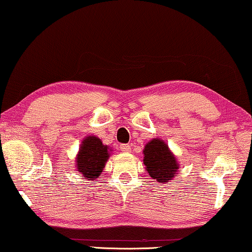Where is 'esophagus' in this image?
I'll list each match as a JSON object with an SVG mask.
<instances>
[{"label":"esophagus","mask_w":252,"mask_h":252,"mask_svg":"<svg viewBox=\"0 0 252 252\" xmlns=\"http://www.w3.org/2000/svg\"><path fill=\"white\" fill-rule=\"evenodd\" d=\"M120 149H122L123 153H125V154L130 153V146H129V144H122Z\"/></svg>","instance_id":"34e87169"}]
</instances>
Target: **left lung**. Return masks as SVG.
<instances>
[{
  "label": "left lung",
  "instance_id": "left-lung-1",
  "mask_svg": "<svg viewBox=\"0 0 252 252\" xmlns=\"http://www.w3.org/2000/svg\"><path fill=\"white\" fill-rule=\"evenodd\" d=\"M143 163L148 174L159 184L171 181L179 170L177 158L163 140L155 137L143 150Z\"/></svg>",
  "mask_w": 252,
  "mask_h": 252
}]
</instances>
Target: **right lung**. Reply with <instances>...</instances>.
<instances>
[{
    "instance_id": "obj_1",
    "label": "right lung",
    "mask_w": 252,
    "mask_h": 252,
    "mask_svg": "<svg viewBox=\"0 0 252 252\" xmlns=\"http://www.w3.org/2000/svg\"><path fill=\"white\" fill-rule=\"evenodd\" d=\"M109 150L110 148L104 146L102 141L94 135L87 136L82 140L78 156L75 158V165L84 179L94 180L99 177L110 157Z\"/></svg>"
}]
</instances>
